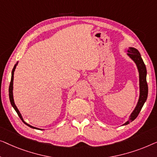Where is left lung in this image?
Returning a JSON list of instances; mask_svg holds the SVG:
<instances>
[{
    "mask_svg": "<svg viewBox=\"0 0 157 157\" xmlns=\"http://www.w3.org/2000/svg\"><path fill=\"white\" fill-rule=\"evenodd\" d=\"M127 55L134 63H136L140 75V98L135 109L132 112L129 117V120L123 125H127L137 117L138 114L142 109L144 102L147 100L148 96V85L147 82V68L145 64L141 57L140 52L134 48H129L127 50Z\"/></svg>",
    "mask_w": 157,
    "mask_h": 157,
    "instance_id": "left-lung-1",
    "label": "left lung"
}]
</instances>
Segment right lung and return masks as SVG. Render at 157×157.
Returning <instances> with one entry per match:
<instances>
[{
  "label": "right lung",
  "mask_w": 157,
  "mask_h": 157,
  "mask_svg": "<svg viewBox=\"0 0 157 157\" xmlns=\"http://www.w3.org/2000/svg\"><path fill=\"white\" fill-rule=\"evenodd\" d=\"M17 65V63L16 64H15V66H14V67H13V70H12V74H11V80H10V86H9V98H10V103H11V105L13 106V107L14 108V109L15 110V112H17V115L19 116V117L21 118V120L22 121H23V122H24V124H25L27 125V126H28V127H31V128H33V129H39L38 128H37V127H33V126L30 125V124H28V123H26V122H25V121L23 120V117H22V115H21V114L20 113V112H19L18 109H17V108L16 105H15L14 100H13V77H14V76H13V75H14V72H15V67H16Z\"/></svg>",
  "instance_id": "add662e5"
}]
</instances>
